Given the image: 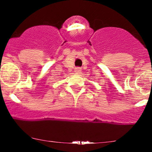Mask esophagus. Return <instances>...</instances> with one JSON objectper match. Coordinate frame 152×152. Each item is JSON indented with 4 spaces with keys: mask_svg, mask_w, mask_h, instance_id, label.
<instances>
[{
    "mask_svg": "<svg viewBox=\"0 0 152 152\" xmlns=\"http://www.w3.org/2000/svg\"><path fill=\"white\" fill-rule=\"evenodd\" d=\"M81 71H82V69H81V67H76V68L75 69V72H76V73H77V74L80 73Z\"/></svg>",
    "mask_w": 152,
    "mask_h": 152,
    "instance_id": "esophagus-1",
    "label": "esophagus"
}]
</instances>
